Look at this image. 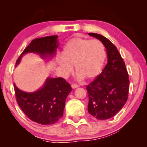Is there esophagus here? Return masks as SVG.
Wrapping results in <instances>:
<instances>
[{
    "instance_id": "obj_1",
    "label": "esophagus",
    "mask_w": 147,
    "mask_h": 147,
    "mask_svg": "<svg viewBox=\"0 0 147 147\" xmlns=\"http://www.w3.org/2000/svg\"><path fill=\"white\" fill-rule=\"evenodd\" d=\"M71 86H72V88H77L79 86L77 85V84H72L71 85Z\"/></svg>"
}]
</instances>
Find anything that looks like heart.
<instances>
[{"label":"heart","instance_id":"b5f03b06","mask_svg":"<svg viewBox=\"0 0 147 147\" xmlns=\"http://www.w3.org/2000/svg\"><path fill=\"white\" fill-rule=\"evenodd\" d=\"M62 56L57 59L64 75H68L75 65L79 78L93 79L102 71L106 58L103 43L99 40H91L76 36L64 45Z\"/></svg>","mask_w":147,"mask_h":147}]
</instances>
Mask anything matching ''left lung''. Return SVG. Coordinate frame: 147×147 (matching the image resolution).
I'll return each instance as SVG.
<instances>
[{"mask_svg":"<svg viewBox=\"0 0 147 147\" xmlns=\"http://www.w3.org/2000/svg\"><path fill=\"white\" fill-rule=\"evenodd\" d=\"M88 34L98 38L104 45L108 63L103 71L86 86L89 97L88 111L99 120L107 119L119 112L127 101L129 74L115 45L99 34Z\"/></svg>","mask_w":147,"mask_h":147,"instance_id":"8db88e82","label":"left lung"}]
</instances>
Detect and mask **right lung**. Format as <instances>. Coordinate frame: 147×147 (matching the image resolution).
<instances>
[{
  "label": "right lung",
  "mask_w": 147,
  "mask_h": 147,
  "mask_svg": "<svg viewBox=\"0 0 147 147\" xmlns=\"http://www.w3.org/2000/svg\"><path fill=\"white\" fill-rule=\"evenodd\" d=\"M57 35L37 38L32 40L16 60L18 65L21 57L28 52H36L43 57L55 55ZM15 96L18 106L31 120L43 124H55L63 115L65 99L72 88L62 77L48 78L44 86L34 92H23L14 84Z\"/></svg>",
  "instance_id": "right-lung-1"
}]
</instances>
